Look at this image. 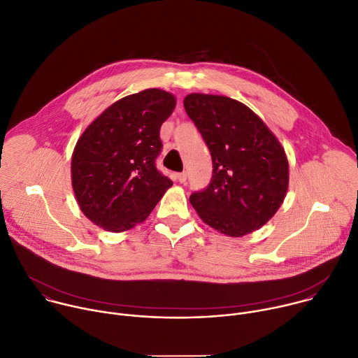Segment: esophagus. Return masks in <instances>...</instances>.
I'll use <instances>...</instances> for the list:
<instances>
[{
  "label": "esophagus",
  "instance_id": "esophagus-1",
  "mask_svg": "<svg viewBox=\"0 0 358 358\" xmlns=\"http://www.w3.org/2000/svg\"><path fill=\"white\" fill-rule=\"evenodd\" d=\"M177 180H178V182L185 184V181H187V173H185V171L178 173V174H177Z\"/></svg>",
  "mask_w": 358,
  "mask_h": 358
}]
</instances>
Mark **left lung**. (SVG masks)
<instances>
[{"label":"left lung","mask_w":358,"mask_h":358,"mask_svg":"<svg viewBox=\"0 0 358 358\" xmlns=\"http://www.w3.org/2000/svg\"><path fill=\"white\" fill-rule=\"evenodd\" d=\"M184 109L213 159L210 184L189 196L199 218L229 236L265 225L289 185V163L278 138L248 106L227 96L191 93Z\"/></svg>","instance_id":"1"}]
</instances>
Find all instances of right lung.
<instances>
[{
	"label": "right lung",
	"mask_w": 358,
	"mask_h": 358,
	"mask_svg": "<svg viewBox=\"0 0 358 358\" xmlns=\"http://www.w3.org/2000/svg\"><path fill=\"white\" fill-rule=\"evenodd\" d=\"M174 108L171 93L147 89L117 100L83 131L72 156V185L93 224L127 231L173 185L156 160L163 148L160 127Z\"/></svg>",
	"instance_id": "1"
}]
</instances>
